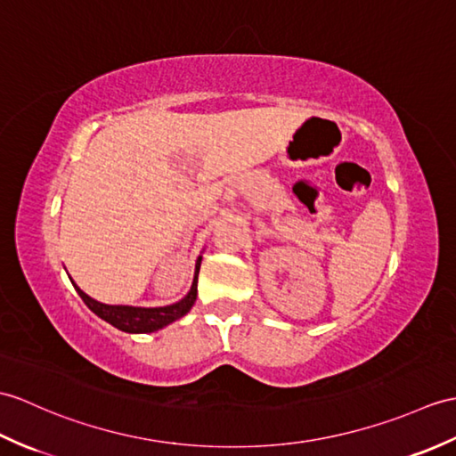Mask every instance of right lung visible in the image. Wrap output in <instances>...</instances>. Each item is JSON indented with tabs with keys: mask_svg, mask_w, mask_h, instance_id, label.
Masks as SVG:
<instances>
[{
	"mask_svg": "<svg viewBox=\"0 0 456 456\" xmlns=\"http://www.w3.org/2000/svg\"><path fill=\"white\" fill-rule=\"evenodd\" d=\"M200 264H202V256H198L196 260V270H194V280H192V288L184 295L183 299L167 305V306H132V305H107L101 303L97 299L89 297L87 293L81 291L76 281L71 278L73 288L79 293V297L83 303L89 306V309L99 316V319L107 321L114 328H118L122 332L128 334H150L157 332L165 328L167 324H171L192 309L196 297H198V272H200Z\"/></svg>",
	"mask_w": 456,
	"mask_h": 456,
	"instance_id": "right-lung-1",
	"label": "right lung"
}]
</instances>
